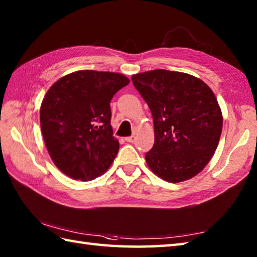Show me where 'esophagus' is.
Segmentation results:
<instances>
[{"mask_svg": "<svg viewBox=\"0 0 257 257\" xmlns=\"http://www.w3.org/2000/svg\"><path fill=\"white\" fill-rule=\"evenodd\" d=\"M125 141H127V143H135L136 141V136H130V137H125V139H124Z\"/></svg>", "mask_w": 257, "mask_h": 257, "instance_id": "obj_1", "label": "esophagus"}]
</instances>
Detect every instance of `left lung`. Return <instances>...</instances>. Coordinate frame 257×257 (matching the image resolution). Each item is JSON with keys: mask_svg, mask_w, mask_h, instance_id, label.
<instances>
[{"mask_svg": "<svg viewBox=\"0 0 257 257\" xmlns=\"http://www.w3.org/2000/svg\"><path fill=\"white\" fill-rule=\"evenodd\" d=\"M132 79L154 118L155 144L146 154L147 165L168 182L193 178L209 163L221 137L223 118L213 91L194 76L166 69Z\"/></svg>", "mask_w": 257, "mask_h": 257, "instance_id": "1", "label": "left lung"}]
</instances>
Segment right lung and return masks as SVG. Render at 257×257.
Instances as JSON below:
<instances>
[{"mask_svg": "<svg viewBox=\"0 0 257 257\" xmlns=\"http://www.w3.org/2000/svg\"><path fill=\"white\" fill-rule=\"evenodd\" d=\"M117 73L79 70L54 84L42 101V135L53 162L69 178L99 177L119 150L110 124V100L129 84Z\"/></svg>", "mask_w": 257, "mask_h": 257, "instance_id": "1", "label": "right lung"}]
</instances>
